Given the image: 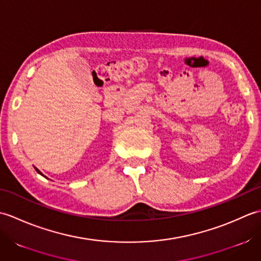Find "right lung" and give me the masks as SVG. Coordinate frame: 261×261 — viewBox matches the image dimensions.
<instances>
[{"instance_id":"right-lung-1","label":"right lung","mask_w":261,"mask_h":261,"mask_svg":"<svg viewBox=\"0 0 261 261\" xmlns=\"http://www.w3.org/2000/svg\"><path fill=\"white\" fill-rule=\"evenodd\" d=\"M35 169H36V170H37V173H38V174H40V175H41V176H43V175H42V173H41V171H40V170H39V169H38V168H37V167H35Z\"/></svg>"}]
</instances>
